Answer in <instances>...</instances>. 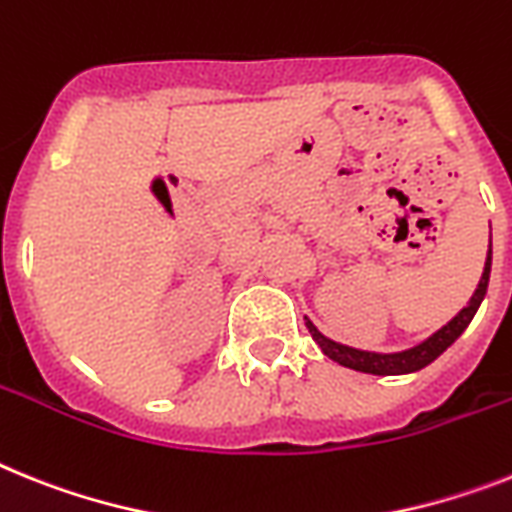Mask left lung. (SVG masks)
Returning a JSON list of instances; mask_svg holds the SVG:
<instances>
[{"label":"left lung","instance_id":"obj_1","mask_svg":"<svg viewBox=\"0 0 512 512\" xmlns=\"http://www.w3.org/2000/svg\"><path fill=\"white\" fill-rule=\"evenodd\" d=\"M489 270H492V244L487 249V263H484V273L479 278V286L471 294L466 307L448 322L442 325L437 333H432L429 338H424L422 343H416L411 349L403 351H390V354H380V351H362L354 349V346H346V343H338L333 338L322 336L320 330L315 328V322L304 317L309 328V336L322 349V354L333 359V362L343 364V367L356 369V372H367V375H409V372H419L427 364H432L442 351H448V346H453L458 341L463 330L468 328V322L474 320L476 309L484 302V294H487L489 286Z\"/></svg>","mask_w":512,"mask_h":512}]
</instances>
